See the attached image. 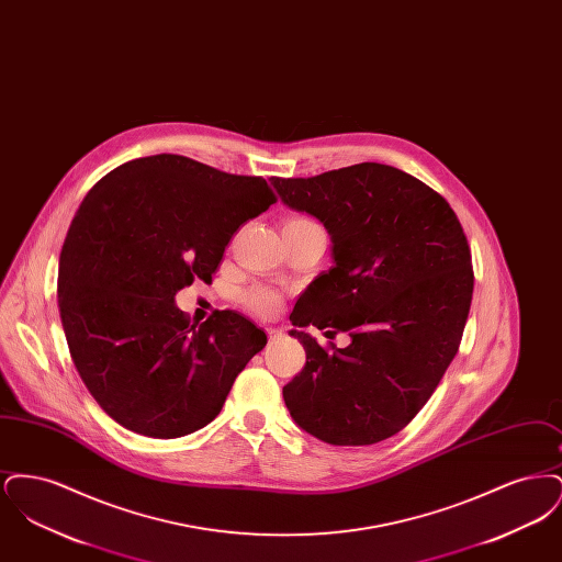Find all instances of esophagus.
<instances>
[{
  "mask_svg": "<svg viewBox=\"0 0 562 562\" xmlns=\"http://www.w3.org/2000/svg\"><path fill=\"white\" fill-rule=\"evenodd\" d=\"M269 341H273L276 337H280V330L278 328H268Z\"/></svg>",
  "mask_w": 562,
  "mask_h": 562,
  "instance_id": "34e87169",
  "label": "esophagus"
}]
</instances>
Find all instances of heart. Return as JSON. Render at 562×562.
Listing matches in <instances>:
<instances>
[{"label": "heart", "instance_id": "1", "mask_svg": "<svg viewBox=\"0 0 562 562\" xmlns=\"http://www.w3.org/2000/svg\"><path fill=\"white\" fill-rule=\"evenodd\" d=\"M293 221H307V218H293ZM244 305L257 314V316H271L278 307H280V294L263 289V286H257V289H250L248 293L244 294Z\"/></svg>", "mask_w": 562, "mask_h": 562}]
</instances>
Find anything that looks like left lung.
Instances as JSON below:
<instances>
[{
    "label": "left lung",
    "mask_w": 562,
    "mask_h": 562,
    "mask_svg": "<svg viewBox=\"0 0 562 562\" xmlns=\"http://www.w3.org/2000/svg\"><path fill=\"white\" fill-rule=\"evenodd\" d=\"M282 202L330 236L333 266L294 303L305 367L282 394L299 428L337 447L398 434L429 401L459 349L474 271L449 202L394 166L362 161L310 179H273Z\"/></svg>",
    "instance_id": "1"
}]
</instances>
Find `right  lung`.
<instances>
[{
  "label": "right lung",
  "instance_id": "obj_1",
  "mask_svg": "<svg viewBox=\"0 0 562 562\" xmlns=\"http://www.w3.org/2000/svg\"><path fill=\"white\" fill-rule=\"evenodd\" d=\"M276 202L261 177L186 156L126 161L88 191L58 261V307L74 364L113 422L179 438L221 413L268 335L232 310L200 326L175 305L213 280L241 223Z\"/></svg>",
  "mask_w": 562,
  "mask_h": 562
}]
</instances>
